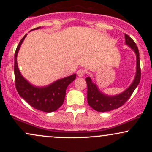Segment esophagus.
Returning <instances> with one entry per match:
<instances>
[{
	"label": "esophagus",
	"instance_id": "34e87169",
	"mask_svg": "<svg viewBox=\"0 0 152 152\" xmlns=\"http://www.w3.org/2000/svg\"><path fill=\"white\" fill-rule=\"evenodd\" d=\"M76 74H77V75H78V76H80V77H81V76H83V75L86 74V71H85L84 69H79V70L77 71V72H76Z\"/></svg>",
	"mask_w": 152,
	"mask_h": 152
}]
</instances>
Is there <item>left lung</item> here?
Instances as JSON below:
<instances>
[{"instance_id": "left-lung-1", "label": "left lung", "mask_w": 152, "mask_h": 152, "mask_svg": "<svg viewBox=\"0 0 152 152\" xmlns=\"http://www.w3.org/2000/svg\"><path fill=\"white\" fill-rule=\"evenodd\" d=\"M125 41L128 46L134 50L137 55V73L133 83L123 93L118 95L109 96L103 94L99 91L96 85L92 83L90 77L86 78L87 83V101L88 104L92 109L100 112L110 111L123 106L126 101L130 98L134 91L137 88L138 84L140 82L141 79V68H140V60H139V52L138 50L135 42L125 34Z\"/></svg>"}]
</instances>
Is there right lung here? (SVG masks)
I'll list each match as a JSON object with an SVG mask.
<instances>
[{
    "label": "right lung",
    "instance_id": "add662e5",
    "mask_svg": "<svg viewBox=\"0 0 152 152\" xmlns=\"http://www.w3.org/2000/svg\"><path fill=\"white\" fill-rule=\"evenodd\" d=\"M40 27L32 29H38ZM31 30V31H32ZM26 35L19 42L15 52L14 74L15 88L19 95L34 109L44 112H52L61 107L64 102L67 86L76 78V75L73 74L53 82L46 87H36L30 84L23 77L17 64V54Z\"/></svg>",
    "mask_w": 152,
    "mask_h": 152
}]
</instances>
